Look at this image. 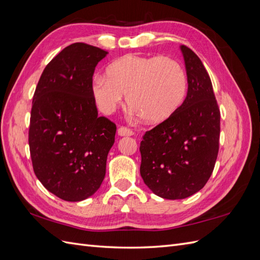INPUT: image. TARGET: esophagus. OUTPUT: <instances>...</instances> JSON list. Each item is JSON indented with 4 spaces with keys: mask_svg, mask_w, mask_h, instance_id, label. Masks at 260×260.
I'll return each mask as SVG.
<instances>
[{
    "mask_svg": "<svg viewBox=\"0 0 260 260\" xmlns=\"http://www.w3.org/2000/svg\"><path fill=\"white\" fill-rule=\"evenodd\" d=\"M118 135H119L120 137L132 136L133 135V131H132V129H130L128 127H123V125H121V127L118 128Z\"/></svg>",
    "mask_w": 260,
    "mask_h": 260,
    "instance_id": "obj_1",
    "label": "esophagus"
}]
</instances>
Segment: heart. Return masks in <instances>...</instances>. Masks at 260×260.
<instances>
[{
    "mask_svg": "<svg viewBox=\"0 0 260 260\" xmlns=\"http://www.w3.org/2000/svg\"><path fill=\"white\" fill-rule=\"evenodd\" d=\"M187 79L179 61L166 56L129 54L107 68V78L98 76L92 84L100 108L112 114L120 106L123 94L128 104L149 123L168 120L182 106Z\"/></svg>",
    "mask_w": 260,
    "mask_h": 260,
    "instance_id": "heart-1",
    "label": "heart"
}]
</instances>
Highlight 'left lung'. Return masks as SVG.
Segmentation results:
<instances>
[{"mask_svg":"<svg viewBox=\"0 0 260 260\" xmlns=\"http://www.w3.org/2000/svg\"><path fill=\"white\" fill-rule=\"evenodd\" d=\"M187 94L168 120L147 131L140 145V174L153 193L181 200L199 192L209 180L219 151L220 111L210 77L202 60L181 46Z\"/></svg>","mask_w":260,"mask_h":260,"instance_id":"1","label":"left lung"}]
</instances>
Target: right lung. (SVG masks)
Returning a JSON list of instances; mask_svg holds the SVG:
<instances>
[{
	"mask_svg": "<svg viewBox=\"0 0 260 260\" xmlns=\"http://www.w3.org/2000/svg\"><path fill=\"white\" fill-rule=\"evenodd\" d=\"M107 53L70 44L46 65L34 94L28 132L32 168L46 190L64 201L88 199L105 177L116 124L98 116L92 77Z\"/></svg>",
	"mask_w": 260,
	"mask_h": 260,
	"instance_id": "add662e5",
	"label": "right lung"
}]
</instances>
